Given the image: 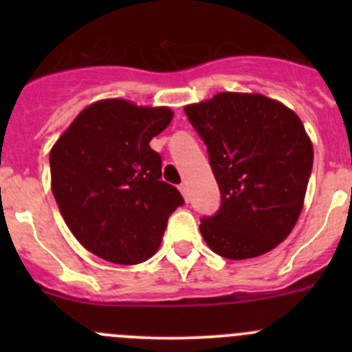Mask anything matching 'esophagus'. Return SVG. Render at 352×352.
I'll use <instances>...</instances> for the list:
<instances>
[{
  "mask_svg": "<svg viewBox=\"0 0 352 352\" xmlns=\"http://www.w3.org/2000/svg\"><path fill=\"white\" fill-rule=\"evenodd\" d=\"M179 190H180V194L184 196V199H186V201H189V189H187L186 184H182V186L179 187Z\"/></svg>",
  "mask_w": 352,
  "mask_h": 352,
  "instance_id": "esophagus-1",
  "label": "esophagus"
}]
</instances>
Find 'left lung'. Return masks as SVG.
<instances>
[{
    "instance_id": "1",
    "label": "left lung",
    "mask_w": 352,
    "mask_h": 352,
    "mask_svg": "<svg viewBox=\"0 0 352 352\" xmlns=\"http://www.w3.org/2000/svg\"><path fill=\"white\" fill-rule=\"evenodd\" d=\"M208 146L221 208L201 235L232 261L264 255L293 232L305 204L314 144L300 117L261 94L221 91L184 107Z\"/></svg>"
}]
</instances>
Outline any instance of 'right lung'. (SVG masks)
Here are the masks:
<instances>
[{"mask_svg": "<svg viewBox=\"0 0 352 352\" xmlns=\"http://www.w3.org/2000/svg\"><path fill=\"white\" fill-rule=\"evenodd\" d=\"M168 107L105 98L85 107L51 148V189L67 228L113 264L153 257L168 216L184 202L160 180L150 141L172 122Z\"/></svg>", "mask_w": 352, "mask_h": 352, "instance_id": "obj_1", "label": "right lung"}]
</instances>
